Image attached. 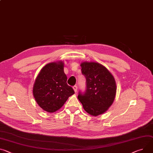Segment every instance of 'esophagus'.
<instances>
[{
	"label": "esophagus",
	"mask_w": 153,
	"mask_h": 153,
	"mask_svg": "<svg viewBox=\"0 0 153 153\" xmlns=\"http://www.w3.org/2000/svg\"><path fill=\"white\" fill-rule=\"evenodd\" d=\"M73 89H74V91L76 93L77 91V85H74V86L73 87Z\"/></svg>",
	"instance_id": "obj_1"
}]
</instances>
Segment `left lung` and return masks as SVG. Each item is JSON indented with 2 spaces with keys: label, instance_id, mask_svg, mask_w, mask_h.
<instances>
[{
  "label": "left lung",
  "instance_id": "8db88e82",
  "mask_svg": "<svg viewBox=\"0 0 153 153\" xmlns=\"http://www.w3.org/2000/svg\"><path fill=\"white\" fill-rule=\"evenodd\" d=\"M82 74L86 78V90L79 91L78 99L86 112L91 115L104 114L112 104L117 85L115 79L108 69L96 62H82Z\"/></svg>",
  "mask_w": 153,
  "mask_h": 153
}]
</instances>
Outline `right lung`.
<instances>
[{
  "label": "right lung",
  "instance_id": "obj_1",
  "mask_svg": "<svg viewBox=\"0 0 153 153\" xmlns=\"http://www.w3.org/2000/svg\"><path fill=\"white\" fill-rule=\"evenodd\" d=\"M64 63L52 62L45 65L37 76L33 94L39 106L49 113L56 112L74 93L67 83L64 73Z\"/></svg>",
  "mask_w": 153,
  "mask_h": 153
}]
</instances>
